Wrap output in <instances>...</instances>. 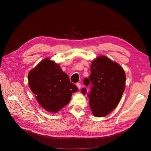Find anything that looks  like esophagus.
I'll return each mask as SVG.
<instances>
[{
  "label": "esophagus",
  "mask_w": 151,
  "mask_h": 151,
  "mask_svg": "<svg viewBox=\"0 0 151 151\" xmlns=\"http://www.w3.org/2000/svg\"><path fill=\"white\" fill-rule=\"evenodd\" d=\"M76 86H77V88H78L79 89H81V84L79 83H77L76 84Z\"/></svg>",
  "instance_id": "esophagus-1"
}]
</instances>
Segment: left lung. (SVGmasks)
Returning <instances> with one entry per match:
<instances>
[{"label":"left lung","mask_w":151,"mask_h":151,"mask_svg":"<svg viewBox=\"0 0 151 151\" xmlns=\"http://www.w3.org/2000/svg\"><path fill=\"white\" fill-rule=\"evenodd\" d=\"M126 76L118 63L105 56H99L91 65V75L84 78L86 86L91 85L87 94L93 115L103 117L113 111L120 102L125 88ZM83 94L87 90L83 88Z\"/></svg>","instance_id":"8db88e82"}]
</instances>
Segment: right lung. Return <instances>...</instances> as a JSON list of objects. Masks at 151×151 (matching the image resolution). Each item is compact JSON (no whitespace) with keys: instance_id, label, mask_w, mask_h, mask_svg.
Wrapping results in <instances>:
<instances>
[{"instance_id":"right-lung-1","label":"right lung","mask_w":151,"mask_h":151,"mask_svg":"<svg viewBox=\"0 0 151 151\" xmlns=\"http://www.w3.org/2000/svg\"><path fill=\"white\" fill-rule=\"evenodd\" d=\"M28 83L40 106L52 113L64 107L69 103L72 93L78 91L60 65L49 58L29 72Z\"/></svg>"}]
</instances>
